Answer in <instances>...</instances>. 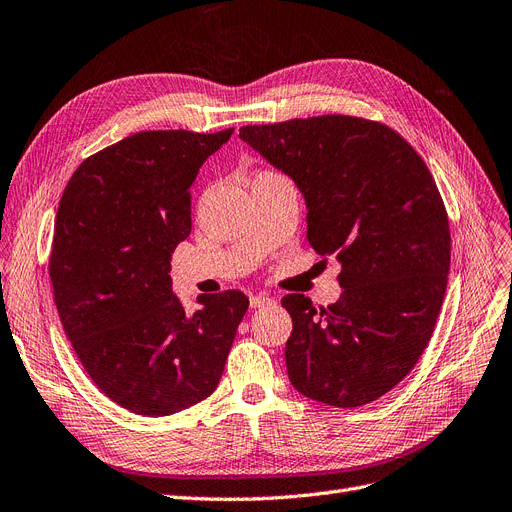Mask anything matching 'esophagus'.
Segmentation results:
<instances>
[{"label": "esophagus", "instance_id": "esophagus-1", "mask_svg": "<svg viewBox=\"0 0 512 512\" xmlns=\"http://www.w3.org/2000/svg\"><path fill=\"white\" fill-rule=\"evenodd\" d=\"M275 301L271 296H267V294H254L252 298H250V305L254 307V309H260V307H267V305H273Z\"/></svg>", "mask_w": 512, "mask_h": 512}]
</instances>
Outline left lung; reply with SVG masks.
I'll return each instance as SVG.
<instances>
[{"instance_id": "obj_1", "label": "left lung", "mask_w": 512, "mask_h": 512, "mask_svg": "<svg viewBox=\"0 0 512 512\" xmlns=\"http://www.w3.org/2000/svg\"><path fill=\"white\" fill-rule=\"evenodd\" d=\"M239 137L290 175L311 248L341 262L337 303L281 298L292 385L339 409L381 398L424 354L447 290L449 218L430 169L394 129L356 116L248 125Z\"/></svg>"}]
</instances>
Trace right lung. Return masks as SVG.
<instances>
[{
	"instance_id": "right-lung-1",
	"label": "right lung",
	"mask_w": 512,
	"mask_h": 512,
	"mask_svg": "<svg viewBox=\"0 0 512 512\" xmlns=\"http://www.w3.org/2000/svg\"><path fill=\"white\" fill-rule=\"evenodd\" d=\"M235 129L142 131L88 156L55 220L50 281L67 339L99 390L131 413L163 417L214 394L237 326L239 290H171V254L190 235V186Z\"/></svg>"
}]
</instances>
